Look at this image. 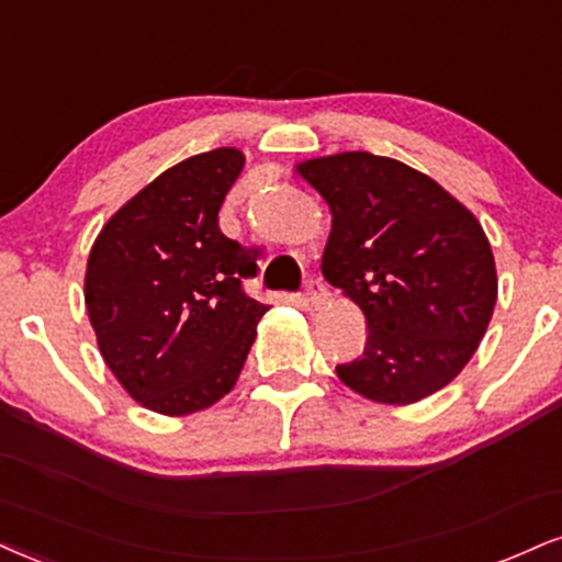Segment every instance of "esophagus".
Masks as SVG:
<instances>
[{
    "label": "esophagus",
    "mask_w": 562,
    "mask_h": 562,
    "mask_svg": "<svg viewBox=\"0 0 562 562\" xmlns=\"http://www.w3.org/2000/svg\"><path fill=\"white\" fill-rule=\"evenodd\" d=\"M327 299V285H324L322 277H308L306 280V301L311 306H319Z\"/></svg>",
    "instance_id": "obj_1"
}]
</instances>
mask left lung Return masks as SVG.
Masks as SVG:
<instances>
[{
  "instance_id": "left-lung-1",
  "label": "left lung",
  "mask_w": 562,
  "mask_h": 562,
  "mask_svg": "<svg viewBox=\"0 0 562 562\" xmlns=\"http://www.w3.org/2000/svg\"><path fill=\"white\" fill-rule=\"evenodd\" d=\"M333 212L322 274L367 316V348L337 376L376 403H416L456 380L497 301L476 216L429 175L346 151L299 165Z\"/></svg>"
}]
</instances>
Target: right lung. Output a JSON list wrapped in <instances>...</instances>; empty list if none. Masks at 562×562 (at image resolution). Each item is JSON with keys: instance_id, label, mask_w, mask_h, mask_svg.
<instances>
[{"instance_id": "add662e5", "label": "right lung", "mask_w": 562, "mask_h": 562, "mask_svg": "<svg viewBox=\"0 0 562 562\" xmlns=\"http://www.w3.org/2000/svg\"><path fill=\"white\" fill-rule=\"evenodd\" d=\"M246 165L238 148L161 172L106 222L86 267V308L106 367L165 416L204 411L238 382L269 306L243 290L256 251L220 229Z\"/></svg>"}]
</instances>
